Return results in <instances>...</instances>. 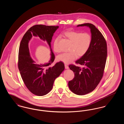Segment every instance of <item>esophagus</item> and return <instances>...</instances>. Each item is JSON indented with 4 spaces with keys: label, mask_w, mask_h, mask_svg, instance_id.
Returning <instances> with one entry per match:
<instances>
[{
    "label": "esophagus",
    "mask_w": 124,
    "mask_h": 124,
    "mask_svg": "<svg viewBox=\"0 0 124 124\" xmlns=\"http://www.w3.org/2000/svg\"><path fill=\"white\" fill-rule=\"evenodd\" d=\"M65 69H69V67H68V66L67 65H66V64H65Z\"/></svg>",
    "instance_id": "1"
}]
</instances>
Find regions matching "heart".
<instances>
[{"mask_svg":"<svg viewBox=\"0 0 124 124\" xmlns=\"http://www.w3.org/2000/svg\"><path fill=\"white\" fill-rule=\"evenodd\" d=\"M65 35L71 42V45L69 49L70 52L59 55L57 59L65 64H70L77 58V55L80 57L87 52L90 47L92 37L87 32L77 31H69L65 33ZM59 39H56L53 45L54 51L56 53H59L60 49L58 46Z\"/></svg>","mask_w":124,"mask_h":124,"instance_id":"obj_1","label":"heart"}]
</instances>
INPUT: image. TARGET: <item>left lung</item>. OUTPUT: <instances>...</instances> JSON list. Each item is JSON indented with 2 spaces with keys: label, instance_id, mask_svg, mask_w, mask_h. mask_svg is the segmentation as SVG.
Returning a JSON list of instances; mask_svg holds the SVG:
<instances>
[{
  "label": "left lung",
  "instance_id": "left-lung-1",
  "mask_svg": "<svg viewBox=\"0 0 124 124\" xmlns=\"http://www.w3.org/2000/svg\"><path fill=\"white\" fill-rule=\"evenodd\" d=\"M90 29L92 42L87 52L76 61L82 68L73 65L69 67L74 73V78L68 82L71 91L78 95L86 94L93 91L103 77L106 63L107 45L104 36L93 24H79Z\"/></svg>",
  "mask_w": 124,
  "mask_h": 124
}]
</instances>
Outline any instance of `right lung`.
<instances>
[{
  "mask_svg": "<svg viewBox=\"0 0 124 124\" xmlns=\"http://www.w3.org/2000/svg\"><path fill=\"white\" fill-rule=\"evenodd\" d=\"M59 27V26L35 25L26 32L20 42L18 58V69L26 87L37 96H42L49 93L53 87L55 79L65 69L64 64L61 61L52 65L55 56L51 43L53 34ZM32 36H39L43 41L47 42L51 51V58L48 62L38 64L31 58L28 43Z\"/></svg>",
  "mask_w": 124,
  "mask_h": 124,
  "instance_id": "add662e5",
  "label": "right lung"
}]
</instances>
